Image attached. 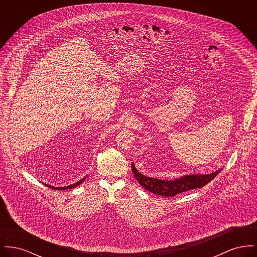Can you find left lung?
<instances>
[{
	"mask_svg": "<svg viewBox=\"0 0 257 257\" xmlns=\"http://www.w3.org/2000/svg\"><path fill=\"white\" fill-rule=\"evenodd\" d=\"M132 171L138 182L147 191L158 196H174L180 193L205 186L220 173V170L210 174L184 175L173 180H163L146 176L135 168L134 163H132Z\"/></svg>",
	"mask_w": 257,
	"mask_h": 257,
	"instance_id": "left-lung-1",
	"label": "left lung"
}]
</instances>
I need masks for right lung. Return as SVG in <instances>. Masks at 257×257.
Returning <instances> with one entry per match:
<instances>
[{
	"mask_svg": "<svg viewBox=\"0 0 257 257\" xmlns=\"http://www.w3.org/2000/svg\"><path fill=\"white\" fill-rule=\"evenodd\" d=\"M86 177V176H85V177H84V178H82L80 181H78V182H76L75 184H72V185L66 186V187H53V186H50L48 184H45V186H47V187H49V188H52V189H54V190H67V189H72V188H75V187L79 186L80 184L83 183V182L85 181Z\"/></svg>",
	"mask_w": 257,
	"mask_h": 257,
	"instance_id": "1",
	"label": "right lung"
}]
</instances>
